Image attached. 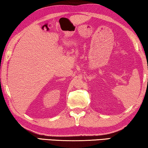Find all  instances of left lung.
<instances>
[{
  "instance_id": "8db88e82",
  "label": "left lung",
  "mask_w": 148,
  "mask_h": 148,
  "mask_svg": "<svg viewBox=\"0 0 148 148\" xmlns=\"http://www.w3.org/2000/svg\"><path fill=\"white\" fill-rule=\"evenodd\" d=\"M147 81H148V79H147Z\"/></svg>"
}]
</instances>
